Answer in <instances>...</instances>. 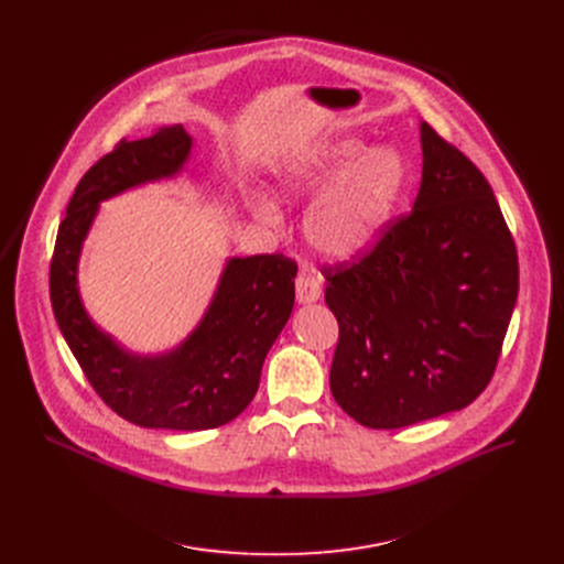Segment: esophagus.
I'll return each mask as SVG.
<instances>
[{
    "label": "esophagus",
    "instance_id": "obj_1",
    "mask_svg": "<svg viewBox=\"0 0 564 564\" xmlns=\"http://www.w3.org/2000/svg\"><path fill=\"white\" fill-rule=\"evenodd\" d=\"M294 292H297V302L300 304H313L319 300L322 294V285H319V276L311 274V272H302L297 276V283H294Z\"/></svg>",
    "mask_w": 564,
    "mask_h": 564
}]
</instances>
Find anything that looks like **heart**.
I'll return each instance as SVG.
<instances>
[{
  "mask_svg": "<svg viewBox=\"0 0 564 564\" xmlns=\"http://www.w3.org/2000/svg\"><path fill=\"white\" fill-rule=\"evenodd\" d=\"M404 181V160L393 145L368 151L357 139H340L288 162L276 175V187L285 200L324 192L306 217V237L319 253L347 260L379 240ZM253 215L267 224L279 221L270 200H258Z\"/></svg>",
  "mask_w": 564,
  "mask_h": 564,
  "instance_id": "obj_1",
  "label": "heart"
}]
</instances>
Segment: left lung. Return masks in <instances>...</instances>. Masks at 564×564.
Segmentation results:
<instances>
[{
    "label": "left lung",
    "instance_id": "obj_1",
    "mask_svg": "<svg viewBox=\"0 0 564 564\" xmlns=\"http://www.w3.org/2000/svg\"><path fill=\"white\" fill-rule=\"evenodd\" d=\"M413 210L359 260L324 267L338 319L332 393L372 430L459 411L494 377L517 304L512 232L480 169L421 123Z\"/></svg>",
    "mask_w": 564,
    "mask_h": 564
}]
</instances>
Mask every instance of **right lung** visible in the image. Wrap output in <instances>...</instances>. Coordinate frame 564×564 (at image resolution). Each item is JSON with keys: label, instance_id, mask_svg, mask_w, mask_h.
Segmentation results:
<instances>
[{"label": "right lung", "instance_id": "add662e5", "mask_svg": "<svg viewBox=\"0 0 564 564\" xmlns=\"http://www.w3.org/2000/svg\"><path fill=\"white\" fill-rule=\"evenodd\" d=\"M189 151L192 137L183 126L118 141L77 183L50 262L52 311L88 383L118 416L153 430L198 432L240 416L294 304L297 262L262 253L226 262L198 327L160 357L126 351L88 317L77 290V260L98 203L175 175Z\"/></svg>", "mask_w": 564, "mask_h": 564}]
</instances>
